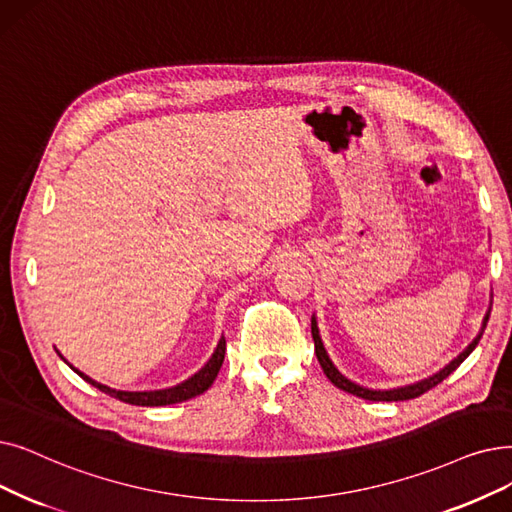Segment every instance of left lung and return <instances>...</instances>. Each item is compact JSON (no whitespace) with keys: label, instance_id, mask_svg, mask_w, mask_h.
<instances>
[{"label":"left lung","instance_id":"left-lung-1","mask_svg":"<svg viewBox=\"0 0 512 512\" xmlns=\"http://www.w3.org/2000/svg\"><path fill=\"white\" fill-rule=\"evenodd\" d=\"M490 309H492V303H490V307H487L485 316H483V320H481V328H479V332H477V337H475L469 345H466L450 364H446L441 370H437L435 374L427 376V379L410 383V385H404V387H393V389H370V387L358 385V383H353L351 379H347V376L335 366V362L330 360V355H328V351H326V347H324V343H322V337H320V328H318V318H316V314L311 316V337H314L318 362H320L324 374L328 376V381H330L332 385L343 389V391H347V393H351V395H355V397L368 399V402H404V399H414V397L422 395L425 391L433 389L435 385H439L443 379H448V376H450L466 358H469L471 351L477 347V343H479V339H481V335H483L487 320H490Z\"/></svg>","mask_w":512,"mask_h":512}]
</instances>
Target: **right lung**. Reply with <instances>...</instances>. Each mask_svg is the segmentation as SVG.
Returning <instances> with one entry per match:
<instances>
[{
    "label": "right lung",
    "mask_w": 512,
    "mask_h": 512,
    "mask_svg": "<svg viewBox=\"0 0 512 512\" xmlns=\"http://www.w3.org/2000/svg\"><path fill=\"white\" fill-rule=\"evenodd\" d=\"M56 351H58V349H56ZM58 355L62 358L60 351H58ZM224 355H226V339L221 337L219 343H217V347H215V351H213V355L209 358V362H207L201 370H198L196 374H192L190 379H186L184 383L175 385V387L154 389V391H119V389H113V387L102 385V383L90 379V376L79 372L75 366H71L64 358H62V360H64L66 364H69V366L81 376L83 381L94 385L96 389H100L102 393H106V395H110V397L121 399V402H125V404H131V406H169V404L186 402V399H192V397H196V395L205 393V391L213 385V381H215V376H217L221 364H224Z\"/></svg>",
    "instance_id": "obj_1"
}]
</instances>
